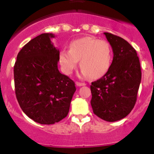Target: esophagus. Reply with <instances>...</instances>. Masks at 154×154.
Wrapping results in <instances>:
<instances>
[{"instance_id":"obj_1","label":"esophagus","mask_w":154,"mask_h":154,"mask_svg":"<svg viewBox=\"0 0 154 154\" xmlns=\"http://www.w3.org/2000/svg\"><path fill=\"white\" fill-rule=\"evenodd\" d=\"M86 84L85 83H81V82H76V86L77 87H82V86H85Z\"/></svg>"}]
</instances>
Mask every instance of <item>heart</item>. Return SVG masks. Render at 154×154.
I'll list each match as a JSON object with an SVG mask.
<instances>
[{
	"label": "heart",
	"mask_w": 154,
	"mask_h": 154,
	"mask_svg": "<svg viewBox=\"0 0 154 154\" xmlns=\"http://www.w3.org/2000/svg\"><path fill=\"white\" fill-rule=\"evenodd\" d=\"M112 57V48L108 42L87 36L73 40L69 50H61L59 62L63 72L70 75L80 60L81 75H90L92 78L97 79L107 72L111 65Z\"/></svg>",
	"instance_id": "b5f03b06"
}]
</instances>
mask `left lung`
I'll use <instances>...</instances> for the list:
<instances>
[{
	"instance_id": "obj_1",
	"label": "left lung",
	"mask_w": 154,
	"mask_h": 154,
	"mask_svg": "<svg viewBox=\"0 0 154 154\" xmlns=\"http://www.w3.org/2000/svg\"><path fill=\"white\" fill-rule=\"evenodd\" d=\"M113 51V60L106 74L92 82L91 103L96 116L106 122L124 119L133 109L141 80L136 50L124 38L104 32Z\"/></svg>"
}]
</instances>
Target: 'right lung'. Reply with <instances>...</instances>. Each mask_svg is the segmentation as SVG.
I'll list each match as a JSON object with an SVG mask.
<instances>
[{
  "label": "right lung",
  "mask_w": 154,
  "mask_h": 154,
  "mask_svg": "<svg viewBox=\"0 0 154 154\" xmlns=\"http://www.w3.org/2000/svg\"><path fill=\"white\" fill-rule=\"evenodd\" d=\"M52 33H42L20 51L14 67L15 93L23 112L37 123L52 125L69 112L74 82L57 69L59 50Z\"/></svg>",
  "instance_id": "1"
}]
</instances>
